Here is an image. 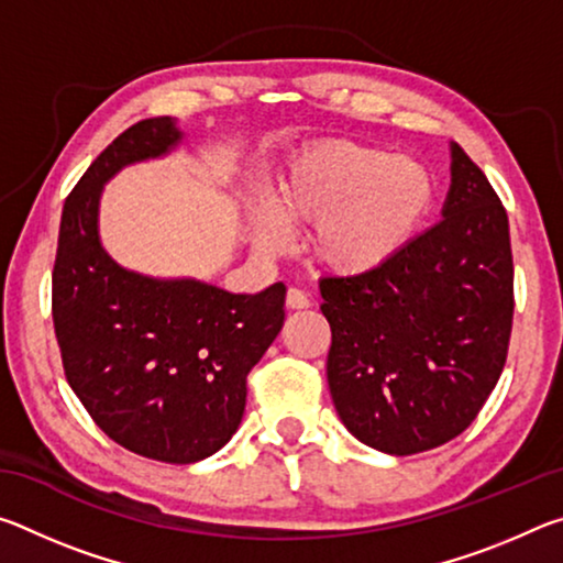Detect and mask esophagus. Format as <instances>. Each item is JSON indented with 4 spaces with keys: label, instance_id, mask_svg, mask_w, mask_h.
I'll use <instances>...</instances> for the list:
<instances>
[{
    "label": "esophagus",
    "instance_id": "obj_1",
    "mask_svg": "<svg viewBox=\"0 0 563 563\" xmlns=\"http://www.w3.org/2000/svg\"><path fill=\"white\" fill-rule=\"evenodd\" d=\"M285 305H288L290 310H305L310 308V295L300 288H290L288 295H285Z\"/></svg>",
    "mask_w": 563,
    "mask_h": 563
}]
</instances>
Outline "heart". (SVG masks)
Here are the masks:
<instances>
[{"mask_svg":"<svg viewBox=\"0 0 563 563\" xmlns=\"http://www.w3.org/2000/svg\"><path fill=\"white\" fill-rule=\"evenodd\" d=\"M434 203V178L415 158L357 141L310 148L263 208L255 241L283 251L288 225H316L312 255L332 273L357 275L393 261Z\"/></svg>","mask_w":563,"mask_h":563,"instance_id":"heart-1","label":"heart"}]
</instances>
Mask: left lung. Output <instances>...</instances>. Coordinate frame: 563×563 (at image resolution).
<instances>
[{
  "label": "left lung",
  "mask_w": 563,
  "mask_h": 563,
  "mask_svg": "<svg viewBox=\"0 0 563 563\" xmlns=\"http://www.w3.org/2000/svg\"><path fill=\"white\" fill-rule=\"evenodd\" d=\"M442 216L379 268L320 280L332 402L362 444L397 456L460 437L509 352L507 211L456 144Z\"/></svg>",
  "instance_id": "8db88e82"
}]
</instances>
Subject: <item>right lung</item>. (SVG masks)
<instances>
[{
  "label": "right lung",
  "mask_w": 563,
  "mask_h": 563,
  "mask_svg": "<svg viewBox=\"0 0 563 563\" xmlns=\"http://www.w3.org/2000/svg\"><path fill=\"white\" fill-rule=\"evenodd\" d=\"M174 117L133 123L66 196L52 271V316L66 383L103 434L166 464L206 460L241 424L247 373L285 318V285L233 295L196 280H154L99 243L103 180L166 154Z\"/></svg>",
  "instance_id": "obj_1"
}]
</instances>
